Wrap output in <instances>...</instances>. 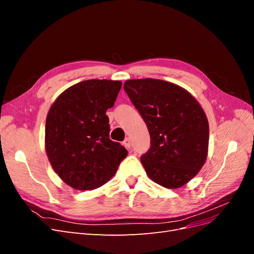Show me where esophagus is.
I'll return each mask as SVG.
<instances>
[{"label":"esophagus","mask_w":254,"mask_h":254,"mask_svg":"<svg viewBox=\"0 0 254 254\" xmlns=\"http://www.w3.org/2000/svg\"><path fill=\"white\" fill-rule=\"evenodd\" d=\"M123 145H124L126 148H130V146H131V142H130L129 137H126V139L124 140V142H123Z\"/></svg>","instance_id":"esophagus-1"}]
</instances>
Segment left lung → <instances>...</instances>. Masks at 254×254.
Returning <instances> with one entry per match:
<instances>
[{
    "mask_svg": "<svg viewBox=\"0 0 254 254\" xmlns=\"http://www.w3.org/2000/svg\"><path fill=\"white\" fill-rule=\"evenodd\" d=\"M124 89L147 125L150 149L141 157L149 178L179 189L204 165L209 122L200 104L178 84L153 78L130 79Z\"/></svg>",
    "mask_w": 254,
    "mask_h": 254,
    "instance_id": "obj_1",
    "label": "left lung"
}]
</instances>
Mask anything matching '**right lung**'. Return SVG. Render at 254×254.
<instances>
[{
	"instance_id": "obj_1",
	"label": "right lung",
	"mask_w": 254,
	"mask_h": 254,
	"mask_svg": "<svg viewBox=\"0 0 254 254\" xmlns=\"http://www.w3.org/2000/svg\"><path fill=\"white\" fill-rule=\"evenodd\" d=\"M122 81L83 80L64 90L45 121V151L53 170L68 187L91 190L117 173L127 149L109 139L106 111L114 105Z\"/></svg>"
}]
</instances>
